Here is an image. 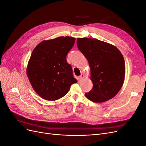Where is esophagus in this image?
I'll return each instance as SVG.
<instances>
[{
  "label": "esophagus",
  "instance_id": "esophagus-1",
  "mask_svg": "<svg viewBox=\"0 0 146 146\" xmlns=\"http://www.w3.org/2000/svg\"><path fill=\"white\" fill-rule=\"evenodd\" d=\"M85 78V76H84V74H81V75L80 76L78 77V82H80V81H82V80H83V78Z\"/></svg>",
  "mask_w": 146,
  "mask_h": 146
}]
</instances>
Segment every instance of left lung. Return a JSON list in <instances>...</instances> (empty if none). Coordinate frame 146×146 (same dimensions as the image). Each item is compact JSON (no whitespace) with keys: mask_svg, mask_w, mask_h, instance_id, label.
I'll list each match as a JSON object with an SVG mask.
<instances>
[{"mask_svg":"<svg viewBox=\"0 0 146 146\" xmlns=\"http://www.w3.org/2000/svg\"><path fill=\"white\" fill-rule=\"evenodd\" d=\"M77 45L89 63L93 84L85 96L96 103L113 98L125 78V64L121 52L116 46L95 38H77Z\"/></svg>","mask_w":146,"mask_h":146,"instance_id":"8db88e82","label":"left lung"}]
</instances>
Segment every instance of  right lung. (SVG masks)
<instances>
[{
	"mask_svg": "<svg viewBox=\"0 0 146 146\" xmlns=\"http://www.w3.org/2000/svg\"><path fill=\"white\" fill-rule=\"evenodd\" d=\"M75 41L73 37L60 36L43 41L33 49L27 75L33 90L42 99L54 101L63 98L77 82L66 61Z\"/></svg>",
	"mask_w": 146,
	"mask_h": 146,
	"instance_id": "right-lung-1",
	"label": "right lung"
}]
</instances>
